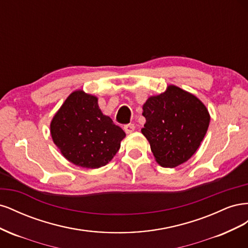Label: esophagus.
Instances as JSON below:
<instances>
[{
  "label": "esophagus",
  "instance_id": "esophagus-1",
  "mask_svg": "<svg viewBox=\"0 0 248 248\" xmlns=\"http://www.w3.org/2000/svg\"><path fill=\"white\" fill-rule=\"evenodd\" d=\"M134 128H136V127H134L133 124H126V125H124V130H125L126 133H131L134 130Z\"/></svg>",
  "mask_w": 248,
  "mask_h": 248
}]
</instances>
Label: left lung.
Returning <instances> with one entry per match:
<instances>
[{
	"label": "left lung",
	"instance_id": "1",
	"mask_svg": "<svg viewBox=\"0 0 248 248\" xmlns=\"http://www.w3.org/2000/svg\"><path fill=\"white\" fill-rule=\"evenodd\" d=\"M141 133L163 168H175L196 153L210 123L209 112L196 96L176 86L152 96L142 107Z\"/></svg>",
	"mask_w": 248,
	"mask_h": 248
}]
</instances>
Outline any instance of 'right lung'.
Here are the masks:
<instances>
[{
  "label": "right lung",
  "instance_id": "1",
  "mask_svg": "<svg viewBox=\"0 0 248 248\" xmlns=\"http://www.w3.org/2000/svg\"><path fill=\"white\" fill-rule=\"evenodd\" d=\"M50 133L66 159L88 169L106 166L125 138L121 127L102 114L96 97L82 91L65 100L52 119Z\"/></svg>",
  "mask_w": 248,
  "mask_h": 248
}]
</instances>
